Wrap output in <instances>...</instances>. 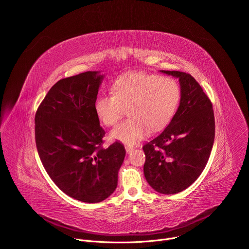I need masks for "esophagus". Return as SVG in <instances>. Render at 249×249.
Listing matches in <instances>:
<instances>
[{"label":"esophagus","mask_w":249,"mask_h":249,"mask_svg":"<svg viewBox=\"0 0 249 249\" xmlns=\"http://www.w3.org/2000/svg\"><path fill=\"white\" fill-rule=\"evenodd\" d=\"M125 149H126V152H127L128 154L134 151V148H133V147H131V146H126V147H125Z\"/></svg>","instance_id":"1"}]
</instances>
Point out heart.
<instances>
[{
  "label": "heart",
  "instance_id": "b5f03b06",
  "mask_svg": "<svg viewBox=\"0 0 249 249\" xmlns=\"http://www.w3.org/2000/svg\"><path fill=\"white\" fill-rule=\"evenodd\" d=\"M112 93L99 95L94 103L98 119L112 126L128 108L130 118L110 132V138L134 145L146 138L151 129L165 126L173 116L180 99V87L173 78L133 72L118 78Z\"/></svg>",
  "mask_w": 249,
  "mask_h": 249
}]
</instances>
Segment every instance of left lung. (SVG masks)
<instances>
[{
  "label": "left lung",
  "instance_id": "left-lung-1",
  "mask_svg": "<svg viewBox=\"0 0 249 249\" xmlns=\"http://www.w3.org/2000/svg\"><path fill=\"white\" fill-rule=\"evenodd\" d=\"M160 72L179 79L181 97L168 126L143 146L144 174L157 192L176 194L204 170L215 140V117L210 98L190 74Z\"/></svg>",
  "mask_w": 249,
  "mask_h": 249
}]
</instances>
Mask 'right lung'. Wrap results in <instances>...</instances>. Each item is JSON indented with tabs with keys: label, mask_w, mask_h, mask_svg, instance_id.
<instances>
[{
	"label": "right lung",
	"mask_w": 249,
	"mask_h": 249,
	"mask_svg": "<svg viewBox=\"0 0 249 249\" xmlns=\"http://www.w3.org/2000/svg\"><path fill=\"white\" fill-rule=\"evenodd\" d=\"M103 75L86 72L58 81L35 114V143L53 182L68 196L98 203L117 187L126 151L114 142L102 148L105 131L94 103Z\"/></svg>",
	"instance_id": "obj_1"
}]
</instances>
